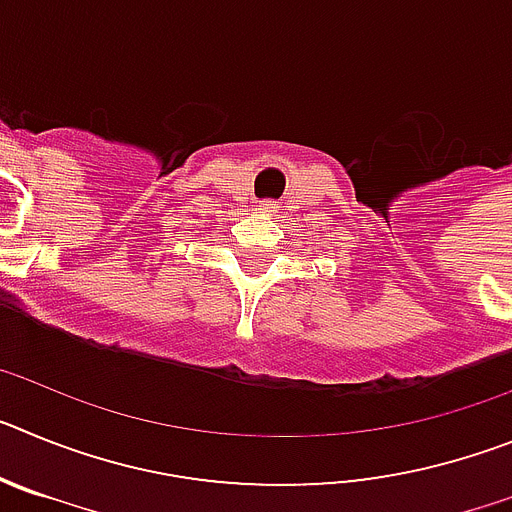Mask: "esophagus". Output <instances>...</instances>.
Returning <instances> with one entry per match:
<instances>
[{"instance_id": "obj_1", "label": "esophagus", "mask_w": 512, "mask_h": 512, "mask_svg": "<svg viewBox=\"0 0 512 512\" xmlns=\"http://www.w3.org/2000/svg\"><path fill=\"white\" fill-rule=\"evenodd\" d=\"M274 207H277V202H271V200L261 202V210H264V212H274Z\"/></svg>"}]
</instances>
